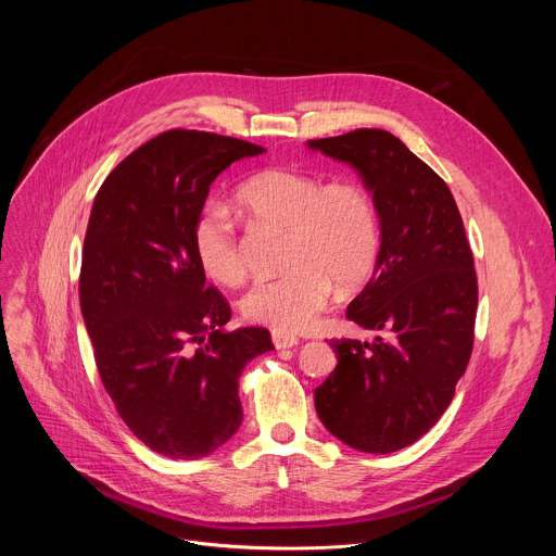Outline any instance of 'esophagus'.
Here are the masks:
<instances>
[{
	"label": "esophagus",
	"instance_id": "34e87169",
	"mask_svg": "<svg viewBox=\"0 0 556 556\" xmlns=\"http://www.w3.org/2000/svg\"><path fill=\"white\" fill-rule=\"evenodd\" d=\"M270 334H273V343H275L277 350H288V348H294L299 343L296 334H292L288 330H281V328H275Z\"/></svg>",
	"mask_w": 556,
	"mask_h": 556
}]
</instances>
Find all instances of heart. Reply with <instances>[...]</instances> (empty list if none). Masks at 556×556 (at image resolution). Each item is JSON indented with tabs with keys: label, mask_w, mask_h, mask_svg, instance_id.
<instances>
[{
	"label": "heart",
	"mask_w": 556,
	"mask_h": 556,
	"mask_svg": "<svg viewBox=\"0 0 556 556\" xmlns=\"http://www.w3.org/2000/svg\"><path fill=\"white\" fill-rule=\"evenodd\" d=\"M237 202L257 222L286 232L277 277L257 279L242 299L247 319L301 330L314 324L334 292L332 280L350 290L374 270L380 251V215L369 189L358 180H332L296 172L264 169L237 189ZM193 251L217 283L235 286L247 262L230 215L217 206L200 211Z\"/></svg>",
	"instance_id": "obj_1"
}]
</instances>
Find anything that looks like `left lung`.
<instances>
[{
    "instance_id": "8db88e82",
    "label": "left lung",
    "mask_w": 556,
    "mask_h": 556,
    "mask_svg": "<svg viewBox=\"0 0 556 556\" xmlns=\"http://www.w3.org/2000/svg\"><path fill=\"white\" fill-rule=\"evenodd\" d=\"M374 193L380 251L345 316L376 341L332 339L337 369L314 389L326 429L365 453L420 440L446 412L475 339L478 275L446 182L384 129L307 140Z\"/></svg>"
}]
</instances>
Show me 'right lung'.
I'll return each mask as SVG.
<instances>
[{
    "mask_svg": "<svg viewBox=\"0 0 556 556\" xmlns=\"http://www.w3.org/2000/svg\"><path fill=\"white\" fill-rule=\"evenodd\" d=\"M264 151L169 129L131 151L94 198L78 299L99 376L129 431L172 459L204 457L232 438L237 380L275 350L264 328L226 330L230 305L193 251L211 182Z\"/></svg>",
    "mask_w": 556,
    "mask_h": 556,
    "instance_id": "1",
    "label": "right lung"
}]
</instances>
